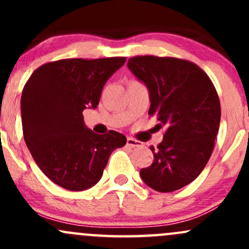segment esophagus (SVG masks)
Returning <instances> with one entry per match:
<instances>
[{"label": "esophagus", "instance_id": "esophagus-1", "mask_svg": "<svg viewBox=\"0 0 249 249\" xmlns=\"http://www.w3.org/2000/svg\"><path fill=\"white\" fill-rule=\"evenodd\" d=\"M126 145H129V147H131V148H136V147H141V145H142V143H141L140 141L134 140L132 137H127Z\"/></svg>", "mask_w": 249, "mask_h": 249}]
</instances>
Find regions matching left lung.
Here are the masks:
<instances>
[{
    "mask_svg": "<svg viewBox=\"0 0 249 249\" xmlns=\"http://www.w3.org/2000/svg\"><path fill=\"white\" fill-rule=\"evenodd\" d=\"M127 67L149 90V115L164 127L154 161L140 171L143 182L160 193L192 183L205 169L220 123V102L210 77L194 62L153 55L129 59Z\"/></svg>",
    "mask_w": 249,
    "mask_h": 249,
    "instance_id": "1",
    "label": "left lung"
}]
</instances>
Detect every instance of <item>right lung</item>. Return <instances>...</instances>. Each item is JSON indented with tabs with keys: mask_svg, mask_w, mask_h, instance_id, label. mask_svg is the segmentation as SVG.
Returning <instances> with one entry per match:
<instances>
[{
	"mask_svg": "<svg viewBox=\"0 0 249 249\" xmlns=\"http://www.w3.org/2000/svg\"><path fill=\"white\" fill-rule=\"evenodd\" d=\"M126 57L64 59L39 66L21 94L24 140L41 171L72 192L89 189L102 177L110 153L126 137L92 132L83 110L96 108L108 78Z\"/></svg>",
	"mask_w": 249,
	"mask_h": 249,
	"instance_id": "obj_1",
	"label": "right lung"
}]
</instances>
